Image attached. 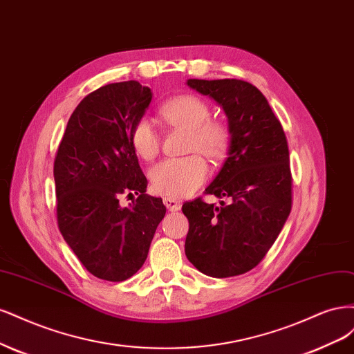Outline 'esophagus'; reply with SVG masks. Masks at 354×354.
Segmentation results:
<instances>
[{"mask_svg": "<svg viewBox=\"0 0 354 354\" xmlns=\"http://www.w3.org/2000/svg\"><path fill=\"white\" fill-rule=\"evenodd\" d=\"M165 206L170 210V212H178L182 206V201L178 198H172V197H165L163 198Z\"/></svg>", "mask_w": 354, "mask_h": 354, "instance_id": "esophagus-1", "label": "esophagus"}]
</instances>
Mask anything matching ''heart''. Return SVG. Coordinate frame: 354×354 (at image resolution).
<instances>
[{
  "instance_id": "heart-1",
  "label": "heart",
  "mask_w": 354,
  "mask_h": 354,
  "mask_svg": "<svg viewBox=\"0 0 354 354\" xmlns=\"http://www.w3.org/2000/svg\"><path fill=\"white\" fill-rule=\"evenodd\" d=\"M158 115L169 127L188 129L185 150L194 153L185 157L167 158L151 167V188L162 196L185 197L196 191L209 175V166L203 156L210 162L223 160L231 144V129L223 120L212 119L207 101L192 94H182L167 100L162 104ZM131 145L136 156L150 162L160 151V135L154 124L142 118L131 131Z\"/></svg>"
}]
</instances>
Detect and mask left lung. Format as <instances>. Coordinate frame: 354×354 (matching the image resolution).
Here are the masks:
<instances>
[{
  "mask_svg": "<svg viewBox=\"0 0 354 354\" xmlns=\"http://www.w3.org/2000/svg\"><path fill=\"white\" fill-rule=\"evenodd\" d=\"M188 86L223 109L231 129L227 157L206 194L182 212L189 230L185 254L204 275L227 278L256 268L288 219L292 178L287 136L260 91L239 79H188Z\"/></svg>",
  "mask_w": 354,
  "mask_h": 354,
  "instance_id": "left-lung-1",
  "label": "left lung"
}]
</instances>
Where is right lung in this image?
<instances>
[{"label": "right lung", "instance_id": "right-lung-1", "mask_svg": "<svg viewBox=\"0 0 354 354\" xmlns=\"http://www.w3.org/2000/svg\"><path fill=\"white\" fill-rule=\"evenodd\" d=\"M151 89L136 81L109 84L72 113L54 160L57 223L64 241L94 277L120 282L141 269L158 223L162 198L147 196V178L131 145ZM139 198L120 206L122 193Z\"/></svg>", "mask_w": 354, "mask_h": 354}]
</instances>
